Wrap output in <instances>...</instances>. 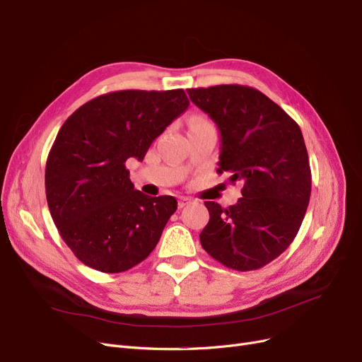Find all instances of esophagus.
Here are the masks:
<instances>
[{
  "mask_svg": "<svg viewBox=\"0 0 362 362\" xmlns=\"http://www.w3.org/2000/svg\"><path fill=\"white\" fill-rule=\"evenodd\" d=\"M190 203H192V199H190V197H187V196H181V197H178V208H180V209H182L184 206L190 204Z\"/></svg>",
  "mask_w": 362,
  "mask_h": 362,
  "instance_id": "1",
  "label": "esophagus"
}]
</instances>
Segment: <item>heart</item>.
Instances as JSON below:
<instances>
[{
    "mask_svg": "<svg viewBox=\"0 0 362 362\" xmlns=\"http://www.w3.org/2000/svg\"><path fill=\"white\" fill-rule=\"evenodd\" d=\"M194 124H211V122H209V120L200 117V116H196L190 120V125H194Z\"/></svg>",
    "mask_w": 362,
    "mask_h": 362,
    "instance_id": "1",
    "label": "heart"
}]
</instances>
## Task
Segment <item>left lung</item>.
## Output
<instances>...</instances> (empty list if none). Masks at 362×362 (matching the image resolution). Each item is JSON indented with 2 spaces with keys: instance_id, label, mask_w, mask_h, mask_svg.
Wrapping results in <instances>:
<instances>
[{
  "instance_id": "8db88e82",
  "label": "left lung",
  "mask_w": 362,
  "mask_h": 362,
  "mask_svg": "<svg viewBox=\"0 0 362 362\" xmlns=\"http://www.w3.org/2000/svg\"><path fill=\"white\" fill-rule=\"evenodd\" d=\"M194 105L221 132L218 172L243 184L228 209L204 202L202 247L237 271H253L293 242L311 197V168L299 125L261 91L246 85L188 88Z\"/></svg>"
}]
</instances>
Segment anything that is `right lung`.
<instances>
[{
    "label": "right lung",
    "instance_id": "1",
    "mask_svg": "<svg viewBox=\"0 0 362 362\" xmlns=\"http://www.w3.org/2000/svg\"><path fill=\"white\" fill-rule=\"evenodd\" d=\"M190 105L184 90H124L85 103L62 125L45 165L48 209L78 259L101 272L131 269L156 247L172 196L134 190L125 162Z\"/></svg>",
    "mask_w": 362,
    "mask_h": 362
}]
</instances>
